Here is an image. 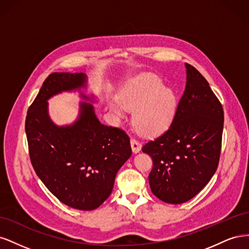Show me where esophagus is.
<instances>
[{
	"instance_id": "1",
	"label": "esophagus",
	"mask_w": 249,
	"mask_h": 249,
	"mask_svg": "<svg viewBox=\"0 0 249 249\" xmlns=\"http://www.w3.org/2000/svg\"><path fill=\"white\" fill-rule=\"evenodd\" d=\"M131 146H132L133 153L137 154V153L140 152V149H141V143H140L137 139L132 138V139H131Z\"/></svg>"
}]
</instances>
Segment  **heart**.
I'll return each mask as SVG.
<instances>
[{
  "label": "heart",
  "mask_w": 249,
  "mask_h": 249,
  "mask_svg": "<svg viewBox=\"0 0 249 249\" xmlns=\"http://www.w3.org/2000/svg\"><path fill=\"white\" fill-rule=\"evenodd\" d=\"M118 103L110 105L111 111L123 116L124 109L133 110V123L145 135H156L167 129L176 112V95L162 86L155 76L139 77L130 81L118 94Z\"/></svg>",
  "instance_id": "b5f03b06"
}]
</instances>
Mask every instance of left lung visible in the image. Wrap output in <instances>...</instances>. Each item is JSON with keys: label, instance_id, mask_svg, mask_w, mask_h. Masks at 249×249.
Returning a JSON list of instances; mask_svg holds the SVG:
<instances>
[{"label": "left lung", "instance_id": "obj_1", "mask_svg": "<svg viewBox=\"0 0 249 249\" xmlns=\"http://www.w3.org/2000/svg\"><path fill=\"white\" fill-rule=\"evenodd\" d=\"M187 83L172 118L160 136L142 152L150 156L152 192L164 202L178 205L200 192L218 167L224 114L208 81L186 63Z\"/></svg>", "mask_w": 249, "mask_h": 249}]
</instances>
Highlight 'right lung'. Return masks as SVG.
Segmentation results:
<instances>
[{"mask_svg":"<svg viewBox=\"0 0 249 249\" xmlns=\"http://www.w3.org/2000/svg\"><path fill=\"white\" fill-rule=\"evenodd\" d=\"M85 81L82 72L51 73L28 109L25 129L30 160L42 183L64 205L91 211L109 197L132 148L126 133L101 124L90 104L82 103L80 118L72 125L51 122L47 101L84 86Z\"/></svg>","mask_w":249,"mask_h":249,"instance_id":"add662e5","label":"right lung"}]
</instances>
